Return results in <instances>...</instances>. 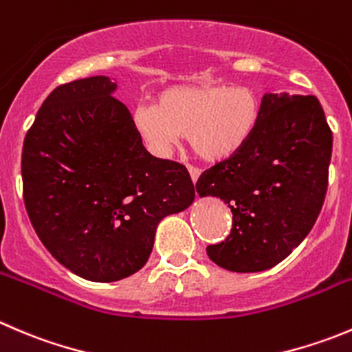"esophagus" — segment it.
Instances as JSON below:
<instances>
[{
    "mask_svg": "<svg viewBox=\"0 0 352 352\" xmlns=\"http://www.w3.org/2000/svg\"><path fill=\"white\" fill-rule=\"evenodd\" d=\"M187 170H189V175H190V179H192V182L196 184L197 179H199L201 172L197 168H194V166H187Z\"/></svg>",
    "mask_w": 352,
    "mask_h": 352,
    "instance_id": "obj_1",
    "label": "esophagus"
}]
</instances>
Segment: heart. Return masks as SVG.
I'll use <instances>...</instances> for the list:
<instances>
[{"instance_id":"obj_1","label":"heart","mask_w":352,"mask_h":352,"mask_svg":"<svg viewBox=\"0 0 352 352\" xmlns=\"http://www.w3.org/2000/svg\"><path fill=\"white\" fill-rule=\"evenodd\" d=\"M261 103L248 85H173L156 104L138 107L134 125L156 155H168L180 135L204 162H223L241 151L259 124Z\"/></svg>"}]
</instances>
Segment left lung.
Instances as JSON below:
<instances>
[{
    "label": "left lung",
    "instance_id": "obj_1",
    "mask_svg": "<svg viewBox=\"0 0 352 352\" xmlns=\"http://www.w3.org/2000/svg\"><path fill=\"white\" fill-rule=\"evenodd\" d=\"M332 132L315 96L267 93L248 144L199 177V197H220L232 230L208 245L218 267L254 274L275 267L315 225L329 182Z\"/></svg>",
    "mask_w": 352,
    "mask_h": 352
}]
</instances>
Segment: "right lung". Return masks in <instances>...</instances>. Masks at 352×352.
Returning a JSON list of instances; mask_svg holds the SVG:
<instances>
[{"label":"right lung","instance_id":"right-lung-1","mask_svg":"<svg viewBox=\"0 0 352 352\" xmlns=\"http://www.w3.org/2000/svg\"><path fill=\"white\" fill-rule=\"evenodd\" d=\"M115 91L104 75L58 85L22 149L34 230L58 263L91 282L141 270L160 221L196 196L186 166L146 151Z\"/></svg>","mask_w":352,"mask_h":352}]
</instances>
